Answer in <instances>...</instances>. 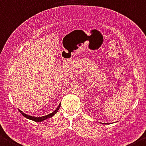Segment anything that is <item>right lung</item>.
Masks as SVG:
<instances>
[{
    "label": "right lung",
    "mask_w": 146,
    "mask_h": 146,
    "mask_svg": "<svg viewBox=\"0 0 146 146\" xmlns=\"http://www.w3.org/2000/svg\"><path fill=\"white\" fill-rule=\"evenodd\" d=\"M60 106H61V104H59V106L56 109V110L54 111L53 112H52V113L48 114V115H45V116H42V117H33V116H31V115H26L24 113H23V112L20 110H19V111L20 112V113H22V115H23V116L25 117V118L27 119H29L30 120H32V121H35V122H40L42 121H43L44 120H46L48 118H50V117H52V116L54 115L57 113L58 111L59 110V109H60Z\"/></svg>",
    "instance_id": "right-lung-1"
}]
</instances>
